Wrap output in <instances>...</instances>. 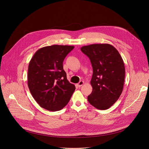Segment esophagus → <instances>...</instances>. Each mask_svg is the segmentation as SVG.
I'll return each mask as SVG.
<instances>
[{"mask_svg": "<svg viewBox=\"0 0 149 149\" xmlns=\"http://www.w3.org/2000/svg\"><path fill=\"white\" fill-rule=\"evenodd\" d=\"M84 84V82L83 81H80L78 83V87H81V86H82V85Z\"/></svg>", "mask_w": 149, "mask_h": 149, "instance_id": "1", "label": "esophagus"}]
</instances>
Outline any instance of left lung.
Returning <instances> with one entry per match:
<instances>
[{
	"label": "left lung",
	"instance_id": "8db88e82",
	"mask_svg": "<svg viewBox=\"0 0 149 149\" xmlns=\"http://www.w3.org/2000/svg\"><path fill=\"white\" fill-rule=\"evenodd\" d=\"M81 51L90 59L93 74V91L88 101L99 110H107L121 95L124 82L125 67L118 51L108 44L83 46Z\"/></svg>",
	"mask_w": 149,
	"mask_h": 149
}]
</instances>
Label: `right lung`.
I'll return each mask as SVG.
<instances>
[{
  "mask_svg": "<svg viewBox=\"0 0 149 149\" xmlns=\"http://www.w3.org/2000/svg\"><path fill=\"white\" fill-rule=\"evenodd\" d=\"M74 46L54 45L39 49L28 67V86L42 108L51 111L62 110L75 90L67 78L63 61Z\"/></svg>",
  "mask_w": 149,
  "mask_h": 149,
  "instance_id": "right-lung-1",
  "label": "right lung"
}]
</instances>
